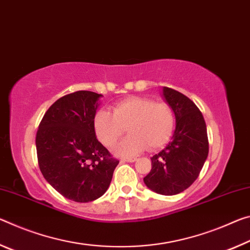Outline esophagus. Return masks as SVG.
Wrapping results in <instances>:
<instances>
[{
	"instance_id": "obj_1",
	"label": "esophagus",
	"mask_w": 250,
	"mask_h": 250,
	"mask_svg": "<svg viewBox=\"0 0 250 250\" xmlns=\"http://www.w3.org/2000/svg\"><path fill=\"white\" fill-rule=\"evenodd\" d=\"M137 158L135 157H122L121 158V162H129V163H133V162H136Z\"/></svg>"
}]
</instances>
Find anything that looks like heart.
Here are the masks:
<instances>
[{
	"label": "heart",
	"mask_w": 250,
	"mask_h": 250,
	"mask_svg": "<svg viewBox=\"0 0 250 250\" xmlns=\"http://www.w3.org/2000/svg\"><path fill=\"white\" fill-rule=\"evenodd\" d=\"M174 124V112L168 104L140 96L118 102L112 114L98 110L93 122L97 140L106 147L115 145L127 129L130 135L115 148L121 155L136 154L146 147L149 150L161 148L171 136Z\"/></svg>",
	"instance_id": "heart-1"
}]
</instances>
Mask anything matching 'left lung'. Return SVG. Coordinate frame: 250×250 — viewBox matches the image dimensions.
I'll use <instances>...</instances> for the list:
<instances>
[{
    "label": "left lung",
    "instance_id": "obj_1",
    "mask_svg": "<svg viewBox=\"0 0 250 250\" xmlns=\"http://www.w3.org/2000/svg\"><path fill=\"white\" fill-rule=\"evenodd\" d=\"M163 94L175 113L176 128L168 145L150 158L153 167L144 183L155 193L170 196L182 193L197 179L209 146L205 120L194 102L166 86Z\"/></svg>",
    "mask_w": 250,
    "mask_h": 250
}]
</instances>
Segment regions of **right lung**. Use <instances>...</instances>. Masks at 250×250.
Here are the masks:
<instances>
[{
  "instance_id": "1",
  "label": "right lung",
  "mask_w": 250,
  "mask_h": 250,
  "mask_svg": "<svg viewBox=\"0 0 250 250\" xmlns=\"http://www.w3.org/2000/svg\"><path fill=\"white\" fill-rule=\"evenodd\" d=\"M101 94L77 91L46 110L36 133V153L44 178L55 190L77 203L103 196L120 161L101 144L94 116Z\"/></svg>"
}]
</instances>
